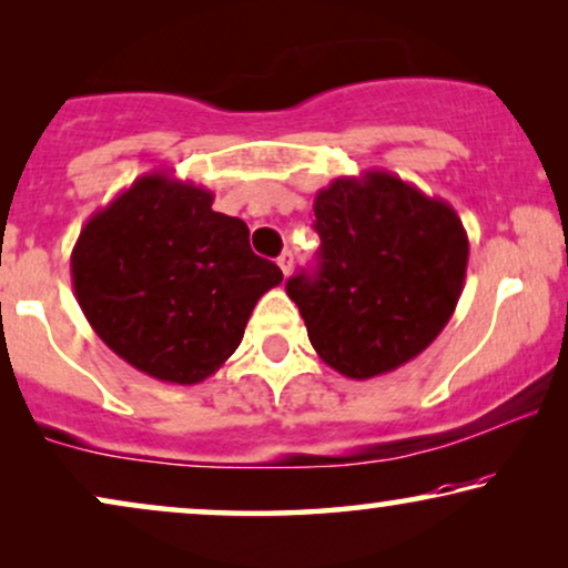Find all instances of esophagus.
Segmentation results:
<instances>
[{
	"mask_svg": "<svg viewBox=\"0 0 568 568\" xmlns=\"http://www.w3.org/2000/svg\"><path fill=\"white\" fill-rule=\"evenodd\" d=\"M276 263H278V268H282L284 276H286V274H290V271H292V266H294V253H292V251H284V253L276 258Z\"/></svg>",
	"mask_w": 568,
	"mask_h": 568,
	"instance_id": "obj_1",
	"label": "esophagus"
}]
</instances>
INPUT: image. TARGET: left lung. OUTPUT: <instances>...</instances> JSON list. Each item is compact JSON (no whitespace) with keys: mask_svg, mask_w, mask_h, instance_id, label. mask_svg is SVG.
<instances>
[{"mask_svg":"<svg viewBox=\"0 0 568 568\" xmlns=\"http://www.w3.org/2000/svg\"><path fill=\"white\" fill-rule=\"evenodd\" d=\"M313 209L317 271L286 282L310 344L352 379L403 367L439 336L463 294L460 216L387 170L336 178Z\"/></svg>","mask_w":568,"mask_h":568,"instance_id":"8db88e82","label":"left lung"}]
</instances>
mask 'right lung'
Returning a JSON list of instances; mask_svg holds the SVG:
<instances>
[{"instance_id":"add662e5","label":"right lung","mask_w":568,"mask_h":568,"mask_svg":"<svg viewBox=\"0 0 568 568\" xmlns=\"http://www.w3.org/2000/svg\"><path fill=\"white\" fill-rule=\"evenodd\" d=\"M214 193L165 170L136 178L84 224L72 286L103 344L162 383L196 385L235 354L282 268L251 251Z\"/></svg>"}]
</instances>
